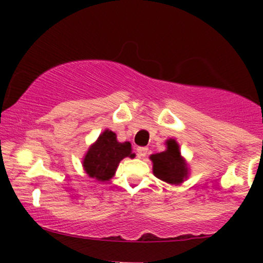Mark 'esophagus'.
Here are the masks:
<instances>
[{"instance_id": "34e87169", "label": "esophagus", "mask_w": 263, "mask_h": 263, "mask_svg": "<svg viewBox=\"0 0 263 263\" xmlns=\"http://www.w3.org/2000/svg\"><path fill=\"white\" fill-rule=\"evenodd\" d=\"M147 153H148V148H147V147H138L137 148V156L140 157V158L146 157Z\"/></svg>"}]
</instances>
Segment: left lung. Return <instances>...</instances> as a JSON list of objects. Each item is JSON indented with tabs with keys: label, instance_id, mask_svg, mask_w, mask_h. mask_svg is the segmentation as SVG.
Segmentation results:
<instances>
[{
	"label": "left lung",
	"instance_id": "1",
	"mask_svg": "<svg viewBox=\"0 0 263 263\" xmlns=\"http://www.w3.org/2000/svg\"><path fill=\"white\" fill-rule=\"evenodd\" d=\"M149 159L153 164V174L163 182L180 185L189 178L188 163L180 155L179 143L174 138L165 141V151L151 155Z\"/></svg>",
	"mask_w": 263,
	"mask_h": 263
}]
</instances>
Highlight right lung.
<instances>
[{
  "instance_id": "obj_1",
  "label": "right lung",
  "mask_w": 263,
  "mask_h": 263,
  "mask_svg": "<svg viewBox=\"0 0 263 263\" xmlns=\"http://www.w3.org/2000/svg\"><path fill=\"white\" fill-rule=\"evenodd\" d=\"M129 142H119L117 136L106 128L86 151L81 164L85 173L98 182H108L126 157L135 158Z\"/></svg>"
}]
</instances>
